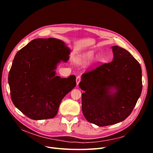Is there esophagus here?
<instances>
[{"mask_svg":"<svg viewBox=\"0 0 153 153\" xmlns=\"http://www.w3.org/2000/svg\"><path fill=\"white\" fill-rule=\"evenodd\" d=\"M81 76H78L76 77V82H77V85L79 84L80 82H81Z\"/></svg>","mask_w":153,"mask_h":153,"instance_id":"1","label":"esophagus"}]
</instances>
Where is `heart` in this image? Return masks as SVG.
Here are the masks:
<instances>
[{"label":"heart","mask_w":153,"mask_h":153,"mask_svg":"<svg viewBox=\"0 0 153 153\" xmlns=\"http://www.w3.org/2000/svg\"><path fill=\"white\" fill-rule=\"evenodd\" d=\"M92 53L91 52H90V53L87 54L86 57H87V58H91L92 57Z\"/></svg>","instance_id":"b5f03b06"}]
</instances>
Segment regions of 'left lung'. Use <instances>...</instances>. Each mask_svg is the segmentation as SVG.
Returning a JSON list of instances; mask_svg holds the SVG:
<instances>
[{
  "mask_svg": "<svg viewBox=\"0 0 153 153\" xmlns=\"http://www.w3.org/2000/svg\"><path fill=\"white\" fill-rule=\"evenodd\" d=\"M114 60L103 63L82 75L79 85L82 94L83 114L99 126L123 121L132 112L142 91L141 68L123 48L111 47ZM114 87L116 92L110 89Z\"/></svg>",
  "mask_w": 153,
  "mask_h": 153,
  "instance_id": "8db88e82",
  "label": "left lung"
}]
</instances>
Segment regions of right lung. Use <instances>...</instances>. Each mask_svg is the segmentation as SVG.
Returning a JSON list of instances; mask_svg holds the SVG:
<instances>
[{"label": "right lung", "mask_w": 153, "mask_h": 153, "mask_svg": "<svg viewBox=\"0 0 153 153\" xmlns=\"http://www.w3.org/2000/svg\"><path fill=\"white\" fill-rule=\"evenodd\" d=\"M70 50L56 38H37L16 54L9 73L13 103L32 120L54 117L62 99L76 85V77L61 78L54 69L69 60Z\"/></svg>", "instance_id": "1"}]
</instances>
